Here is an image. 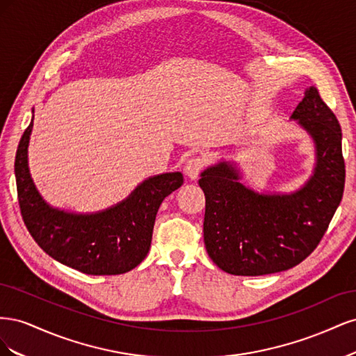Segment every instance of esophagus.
I'll list each match as a JSON object with an SVG mask.
<instances>
[{
	"label": "esophagus",
	"instance_id": "obj_1",
	"mask_svg": "<svg viewBox=\"0 0 356 356\" xmlns=\"http://www.w3.org/2000/svg\"><path fill=\"white\" fill-rule=\"evenodd\" d=\"M203 166H204V160L200 156H195V157L187 160L184 170L190 179H196L200 174V170L203 169Z\"/></svg>",
	"mask_w": 356,
	"mask_h": 356
}]
</instances>
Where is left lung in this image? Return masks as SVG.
<instances>
[{
    "mask_svg": "<svg viewBox=\"0 0 356 356\" xmlns=\"http://www.w3.org/2000/svg\"><path fill=\"white\" fill-rule=\"evenodd\" d=\"M293 120L312 136L316 149L314 174L289 195H264L243 186L227 161L202 172L203 238L211 260L238 276L284 272L300 264L319 245L343 197L344 159L337 117L309 88Z\"/></svg>",
    "mask_w": 356,
    "mask_h": 356,
    "instance_id": "1",
    "label": "left lung"
}]
</instances>
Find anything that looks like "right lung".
I'll return each mask as SVG.
<instances>
[{
    "label": "right lung",
    "instance_id": "1",
    "mask_svg": "<svg viewBox=\"0 0 356 356\" xmlns=\"http://www.w3.org/2000/svg\"><path fill=\"white\" fill-rule=\"evenodd\" d=\"M32 122L16 152L17 199L28 232L56 261L86 275H120L132 270L152 246L161 202L184 182L181 172L145 179L131 196L96 213H72L51 208L41 197L28 168Z\"/></svg>",
    "mask_w": 356,
    "mask_h": 356
}]
</instances>
